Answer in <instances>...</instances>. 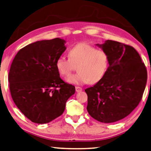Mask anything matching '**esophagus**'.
Segmentation results:
<instances>
[{"label": "esophagus", "mask_w": 151, "mask_h": 151, "mask_svg": "<svg viewBox=\"0 0 151 151\" xmlns=\"http://www.w3.org/2000/svg\"><path fill=\"white\" fill-rule=\"evenodd\" d=\"M75 90H76V92H79V91H81L82 90V88L81 87H79V86H76Z\"/></svg>", "instance_id": "obj_1"}]
</instances>
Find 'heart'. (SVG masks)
I'll return each mask as SVG.
<instances>
[{
	"instance_id": "1",
	"label": "heart",
	"mask_w": 151,
	"mask_h": 151,
	"mask_svg": "<svg viewBox=\"0 0 151 151\" xmlns=\"http://www.w3.org/2000/svg\"><path fill=\"white\" fill-rule=\"evenodd\" d=\"M68 57L69 59L59 58L55 65L64 77L70 76L77 67L78 72L67 78V82L71 84H96L103 78L109 65L107 52L87 42L73 46L68 51Z\"/></svg>"
}]
</instances>
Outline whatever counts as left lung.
<instances>
[{
  "label": "left lung",
  "instance_id": "obj_1",
  "mask_svg": "<svg viewBox=\"0 0 151 151\" xmlns=\"http://www.w3.org/2000/svg\"><path fill=\"white\" fill-rule=\"evenodd\" d=\"M99 46L108 54L109 65L101 81L85 90L87 111L99 122H114L137 107L145 89L147 71L134 47L111 40Z\"/></svg>",
  "mask_w": 151,
  "mask_h": 151
}]
</instances>
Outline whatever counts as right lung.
I'll return each mask as SVG.
<instances>
[{"label":"right lung","mask_w":151,"mask_h":151,"mask_svg":"<svg viewBox=\"0 0 151 151\" xmlns=\"http://www.w3.org/2000/svg\"><path fill=\"white\" fill-rule=\"evenodd\" d=\"M60 38L37 41L17 53L8 74L12 97L31 122L46 124L61 116L75 87L64 82L56 61L66 50Z\"/></svg>","instance_id":"add662e5"}]
</instances>
